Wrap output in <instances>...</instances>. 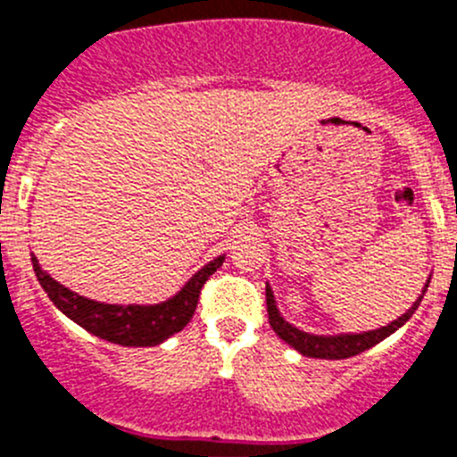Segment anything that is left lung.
<instances>
[{"label":"left lung","instance_id":"1","mask_svg":"<svg viewBox=\"0 0 457 457\" xmlns=\"http://www.w3.org/2000/svg\"><path fill=\"white\" fill-rule=\"evenodd\" d=\"M430 282V279H428ZM428 282H426V289H428ZM423 289V294H426ZM423 294L419 295V300L410 307L408 312L403 316H398L396 320H392L389 326L378 328V330L371 332H361V335H337V337H319V335H310V332H303L298 328H294L291 323H287L282 316H279L278 307H275V298L273 291L266 287V310H269V323L275 332H278L279 339H285L289 346H294L295 351L303 353L307 357H319V360H346V357L360 355V353L369 351L371 346L380 344L385 337H389L392 332H396L398 328L414 314V310L421 303Z\"/></svg>","mask_w":457,"mask_h":457}]
</instances>
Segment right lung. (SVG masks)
I'll return each instance as SVG.
<instances>
[{"label":"right lung","instance_id":"add662e5","mask_svg":"<svg viewBox=\"0 0 457 457\" xmlns=\"http://www.w3.org/2000/svg\"><path fill=\"white\" fill-rule=\"evenodd\" d=\"M223 259L225 257H219L209 262L204 269H200L188 279L178 295H172L166 303H159V305H104V303H96V300H88L84 295H77L75 291L65 289L40 269L38 259L31 254L36 278L49 300L90 335L111 341V344H120V346H157L163 339L182 330L198 307L204 282L216 273V269H220Z\"/></svg>","mask_w":457,"mask_h":457}]
</instances>
